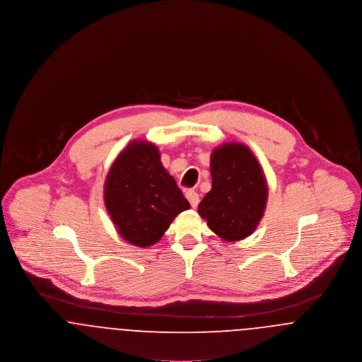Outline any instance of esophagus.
Listing matches in <instances>:
<instances>
[{"label": "esophagus", "mask_w": 362, "mask_h": 362, "mask_svg": "<svg viewBox=\"0 0 362 362\" xmlns=\"http://www.w3.org/2000/svg\"><path fill=\"white\" fill-rule=\"evenodd\" d=\"M186 198L189 199V205H191V206H198V204H199V195H198L194 189H189V191H186Z\"/></svg>", "instance_id": "obj_1"}]
</instances>
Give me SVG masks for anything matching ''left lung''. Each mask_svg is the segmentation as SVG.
Listing matches in <instances>:
<instances>
[{
  "label": "left lung",
  "mask_w": 362,
  "mask_h": 362,
  "mask_svg": "<svg viewBox=\"0 0 362 362\" xmlns=\"http://www.w3.org/2000/svg\"><path fill=\"white\" fill-rule=\"evenodd\" d=\"M211 189L198 206L207 226L225 241L248 238L258 226L267 202L263 170L248 146L230 142L210 156Z\"/></svg>",
  "instance_id": "8db88e82"
}]
</instances>
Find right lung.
Listing matches in <instances>:
<instances>
[{"label":"right lung","mask_w":362,"mask_h":362,"mask_svg":"<svg viewBox=\"0 0 362 362\" xmlns=\"http://www.w3.org/2000/svg\"><path fill=\"white\" fill-rule=\"evenodd\" d=\"M104 204L122 238L137 247L157 243L173 218L189 209L163 167L155 144L137 139L112 163L104 185Z\"/></svg>","instance_id":"right-lung-1"}]
</instances>
